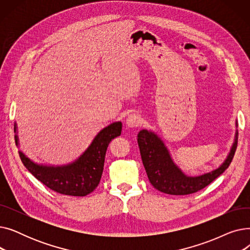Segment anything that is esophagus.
<instances>
[{
    "instance_id": "obj_1",
    "label": "esophagus",
    "mask_w": 250,
    "mask_h": 250,
    "mask_svg": "<svg viewBox=\"0 0 250 250\" xmlns=\"http://www.w3.org/2000/svg\"><path fill=\"white\" fill-rule=\"evenodd\" d=\"M142 117L137 113H132L126 117V125L129 127H135L142 125Z\"/></svg>"
}]
</instances>
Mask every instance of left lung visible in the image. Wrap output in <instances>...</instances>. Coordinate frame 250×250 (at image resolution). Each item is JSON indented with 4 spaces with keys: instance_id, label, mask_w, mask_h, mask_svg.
<instances>
[{
    "instance_id": "1",
    "label": "left lung",
    "mask_w": 250,
    "mask_h": 250,
    "mask_svg": "<svg viewBox=\"0 0 250 250\" xmlns=\"http://www.w3.org/2000/svg\"><path fill=\"white\" fill-rule=\"evenodd\" d=\"M237 137L238 133L236 130L230 153L223 164L213 171L199 176H188L183 173L173 162L164 142L155 133L147 129L140 130L138 144L143 165L151 185L167 194L186 195L203 189L229 167L237 148Z\"/></svg>"
}]
</instances>
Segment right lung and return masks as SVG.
<instances>
[{"label":"right lung","instance_id":"obj_1","mask_svg":"<svg viewBox=\"0 0 250 250\" xmlns=\"http://www.w3.org/2000/svg\"><path fill=\"white\" fill-rule=\"evenodd\" d=\"M122 127V123L116 122L102 128L87 150L77 160L67 165L37 164L21 151H19V156L28 171L51 190L65 195L85 196L98 187L103 172L105 153L111 140L121 136ZM16 130L15 124V133ZM15 142L18 146L17 135H15Z\"/></svg>","mask_w":250,"mask_h":250}]
</instances>
